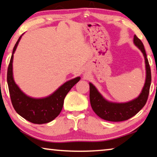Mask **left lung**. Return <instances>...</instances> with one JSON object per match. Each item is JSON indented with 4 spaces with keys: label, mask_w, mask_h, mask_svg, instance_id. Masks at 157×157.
Returning a JSON list of instances; mask_svg holds the SVG:
<instances>
[{
    "label": "left lung",
    "mask_w": 157,
    "mask_h": 157,
    "mask_svg": "<svg viewBox=\"0 0 157 157\" xmlns=\"http://www.w3.org/2000/svg\"><path fill=\"white\" fill-rule=\"evenodd\" d=\"M135 45L141 50L145 59L146 80L141 93L137 98L125 103L111 102L106 100L92 83H90V101L93 110L101 119L109 121H123L129 119L141 110L147 102L151 85V69L147 58L144 45L140 39L134 36Z\"/></svg>",
    "instance_id": "left-lung-1"
}]
</instances>
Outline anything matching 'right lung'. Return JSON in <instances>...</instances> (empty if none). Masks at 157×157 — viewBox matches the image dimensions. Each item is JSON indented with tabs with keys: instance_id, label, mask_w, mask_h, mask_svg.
<instances>
[{
	"instance_id": "1",
	"label": "right lung",
	"mask_w": 157,
	"mask_h": 157,
	"mask_svg": "<svg viewBox=\"0 0 157 157\" xmlns=\"http://www.w3.org/2000/svg\"><path fill=\"white\" fill-rule=\"evenodd\" d=\"M21 36L19 38L13 48L7 74V81L11 102L14 110L24 119L36 124H46L52 121L59 114L63 107L64 98L81 78L76 77L68 81L52 95L46 98L36 99L25 95L15 83L13 76V54Z\"/></svg>"
}]
</instances>
